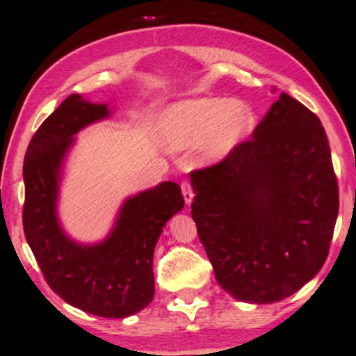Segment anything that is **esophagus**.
Here are the masks:
<instances>
[{
    "label": "esophagus",
    "mask_w": 356,
    "mask_h": 356,
    "mask_svg": "<svg viewBox=\"0 0 356 356\" xmlns=\"http://www.w3.org/2000/svg\"><path fill=\"white\" fill-rule=\"evenodd\" d=\"M181 191H183V196H184V201H186V204H191L193 197H195V195H193L191 184H189L188 181H183L181 183Z\"/></svg>",
    "instance_id": "obj_1"
}]
</instances>
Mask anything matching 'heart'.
Masks as SVG:
<instances>
[{
    "label": "heart",
    "mask_w": 356,
    "mask_h": 356,
    "mask_svg": "<svg viewBox=\"0 0 356 356\" xmlns=\"http://www.w3.org/2000/svg\"><path fill=\"white\" fill-rule=\"evenodd\" d=\"M253 126L248 106L225 98H196L177 103L163 113L161 134L172 149L204 144L212 159L227 155Z\"/></svg>",
    "instance_id": "1"
}]
</instances>
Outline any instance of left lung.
<instances>
[{
	"mask_svg": "<svg viewBox=\"0 0 356 356\" xmlns=\"http://www.w3.org/2000/svg\"><path fill=\"white\" fill-rule=\"evenodd\" d=\"M189 175L197 235L230 296L278 302L319 273L339 184L324 127L302 103L280 93L250 140Z\"/></svg>",
	"mask_w": 356,
	"mask_h": 356,
	"instance_id": "left-lung-1",
	"label": "left lung"
}]
</instances>
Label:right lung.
<instances>
[{"instance_id": "obj_1", "label": "right lung", "mask_w": 356, "mask_h": 356, "mask_svg": "<svg viewBox=\"0 0 356 356\" xmlns=\"http://www.w3.org/2000/svg\"><path fill=\"white\" fill-rule=\"evenodd\" d=\"M109 116L108 104L70 95L40 124L26 150L22 225L45 281L63 301L88 314L129 317L154 299V250L161 230L183 209L181 188L160 183L124 202L104 242L80 245L57 219L60 168L73 136Z\"/></svg>"}]
</instances>
